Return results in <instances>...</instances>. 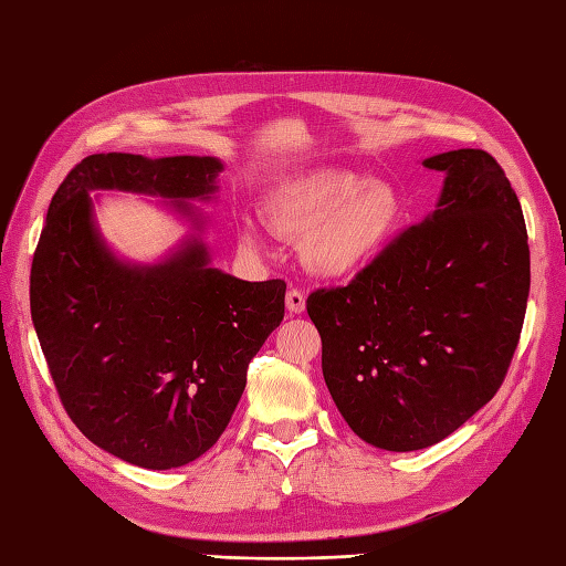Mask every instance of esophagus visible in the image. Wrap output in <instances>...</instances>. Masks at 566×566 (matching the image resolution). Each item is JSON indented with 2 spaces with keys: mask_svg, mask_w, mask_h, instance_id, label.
Wrapping results in <instances>:
<instances>
[{
  "mask_svg": "<svg viewBox=\"0 0 566 566\" xmlns=\"http://www.w3.org/2000/svg\"><path fill=\"white\" fill-rule=\"evenodd\" d=\"M285 307L291 310L293 315H300L305 310V295L297 291V287H293V291H287L285 295Z\"/></svg>",
  "mask_w": 566,
  "mask_h": 566,
  "instance_id": "34e87169",
  "label": "esophagus"
}]
</instances>
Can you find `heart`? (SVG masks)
<instances>
[{"label":"heart","instance_id":"1","mask_svg":"<svg viewBox=\"0 0 566 566\" xmlns=\"http://www.w3.org/2000/svg\"><path fill=\"white\" fill-rule=\"evenodd\" d=\"M269 227L300 241V259L310 273L347 281L364 273L386 251L400 222V198L386 180H364L349 170L315 168L285 180L266 205ZM241 247L261 251L251 222L239 227Z\"/></svg>","mask_w":566,"mask_h":566}]
</instances>
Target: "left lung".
Listing matches in <instances>:
<instances>
[{
	"label": "left lung",
	"mask_w": 566,
	"mask_h": 566,
	"mask_svg": "<svg viewBox=\"0 0 566 566\" xmlns=\"http://www.w3.org/2000/svg\"><path fill=\"white\" fill-rule=\"evenodd\" d=\"M422 166L444 172L434 210L349 285L307 297L334 406L388 452L442 442L486 406L530 293L523 210L495 158L459 148Z\"/></svg>",
	"instance_id": "obj_1"
}]
</instances>
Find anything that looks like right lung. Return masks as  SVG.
Listing matches in <instances>:
<instances>
[{
  "label": "right lung",
  "instance_id": "add662e5",
  "mask_svg": "<svg viewBox=\"0 0 566 566\" xmlns=\"http://www.w3.org/2000/svg\"><path fill=\"white\" fill-rule=\"evenodd\" d=\"M222 170L212 156H87L33 253L31 319L63 408L92 444L144 469L186 467L219 440L285 315L283 281L212 266L190 200H212ZM92 189L160 197L193 232L156 264L124 262L98 234Z\"/></svg>",
  "mask_w": 566,
  "mask_h": 566
}]
</instances>
